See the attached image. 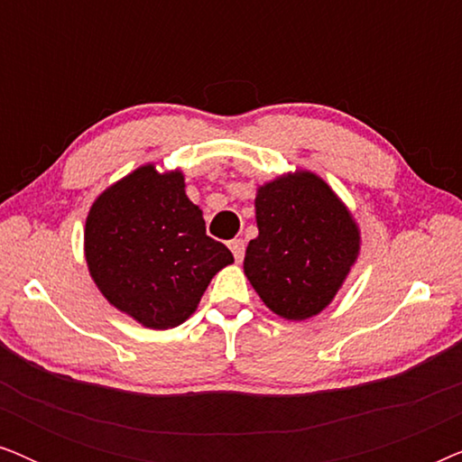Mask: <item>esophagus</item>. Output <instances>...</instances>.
Masks as SVG:
<instances>
[{
  "mask_svg": "<svg viewBox=\"0 0 462 462\" xmlns=\"http://www.w3.org/2000/svg\"><path fill=\"white\" fill-rule=\"evenodd\" d=\"M229 248L233 252V256H236V261L242 263L244 261V254H245L244 239H233V242H229Z\"/></svg>",
  "mask_w": 462,
  "mask_h": 462,
  "instance_id": "34e87169",
  "label": "esophagus"
}]
</instances>
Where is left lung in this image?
Wrapping results in <instances>:
<instances>
[{
    "instance_id": "left-lung-1",
    "label": "left lung",
    "mask_w": 462,
    "mask_h": 462,
    "mask_svg": "<svg viewBox=\"0 0 462 462\" xmlns=\"http://www.w3.org/2000/svg\"><path fill=\"white\" fill-rule=\"evenodd\" d=\"M258 237L244 273L271 311L309 319L330 305L359 254V229L318 174L296 170L258 187Z\"/></svg>"
}]
</instances>
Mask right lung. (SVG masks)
Segmentation results:
<instances>
[{
  "label": "right lung",
  "mask_w": 462,
  "mask_h": 462,
  "mask_svg": "<svg viewBox=\"0 0 462 462\" xmlns=\"http://www.w3.org/2000/svg\"><path fill=\"white\" fill-rule=\"evenodd\" d=\"M84 250L105 299L153 330L191 318L212 277L233 263L229 248L206 236L180 170L157 172L153 163L98 195L86 218Z\"/></svg>",
  "instance_id": "add662e5"
}]
</instances>
